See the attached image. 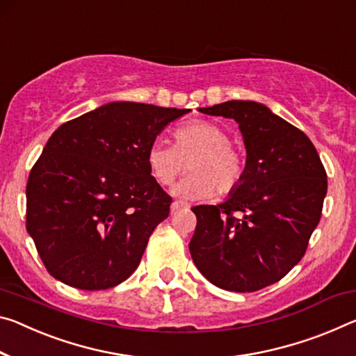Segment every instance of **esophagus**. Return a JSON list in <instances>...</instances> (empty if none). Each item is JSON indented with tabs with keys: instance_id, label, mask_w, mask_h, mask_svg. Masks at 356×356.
Instances as JSON below:
<instances>
[{
	"instance_id": "1",
	"label": "esophagus",
	"mask_w": 356,
	"mask_h": 356,
	"mask_svg": "<svg viewBox=\"0 0 356 356\" xmlns=\"http://www.w3.org/2000/svg\"><path fill=\"white\" fill-rule=\"evenodd\" d=\"M187 207H190L187 202H184V201H174L172 204H171V211L172 212H177V211H182V209H187Z\"/></svg>"
}]
</instances>
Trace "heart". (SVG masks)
I'll list each match as a JSON object with an SVG mask.
<instances>
[{"instance_id": "obj_1", "label": "heart", "mask_w": 356, "mask_h": 356, "mask_svg": "<svg viewBox=\"0 0 356 356\" xmlns=\"http://www.w3.org/2000/svg\"><path fill=\"white\" fill-rule=\"evenodd\" d=\"M169 145L155 140L147 150L150 174L160 185H171L185 166L190 172L172 188L184 200H201L213 193L231 195L244 182L247 160L241 150L231 145L227 129L209 120H193L174 131Z\"/></svg>"}]
</instances>
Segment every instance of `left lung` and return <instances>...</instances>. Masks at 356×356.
<instances>
[{
  "mask_svg": "<svg viewBox=\"0 0 356 356\" xmlns=\"http://www.w3.org/2000/svg\"><path fill=\"white\" fill-rule=\"evenodd\" d=\"M234 118L244 138L241 187L217 206H195L191 258L218 289L250 293L275 284L301 261L328 188L326 171L301 129L255 101L201 107Z\"/></svg>",
  "mask_w": 356,
  "mask_h": 356,
  "instance_id": "8db88e82",
  "label": "left lung"
}]
</instances>
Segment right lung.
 Here are the masks:
<instances>
[{"instance_id": "add662e5", "label": "right lung", "mask_w": 356, "mask_h": 356, "mask_svg": "<svg viewBox=\"0 0 356 356\" xmlns=\"http://www.w3.org/2000/svg\"><path fill=\"white\" fill-rule=\"evenodd\" d=\"M188 112L115 101L55 129L26 184V231L50 275L92 291L136 270L172 202L147 150Z\"/></svg>"}]
</instances>
